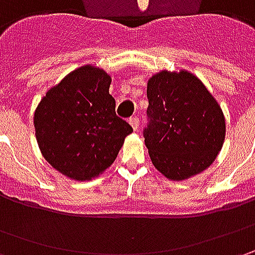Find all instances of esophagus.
<instances>
[{
  "label": "esophagus",
  "mask_w": 255,
  "mask_h": 255,
  "mask_svg": "<svg viewBox=\"0 0 255 255\" xmlns=\"http://www.w3.org/2000/svg\"><path fill=\"white\" fill-rule=\"evenodd\" d=\"M129 123H130V126H132L133 129L136 130V129L139 128V118H137V116H132V118L129 119Z\"/></svg>",
  "instance_id": "1"
}]
</instances>
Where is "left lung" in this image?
Here are the masks:
<instances>
[{
	"label": "left lung",
	"mask_w": 255,
	"mask_h": 255,
	"mask_svg": "<svg viewBox=\"0 0 255 255\" xmlns=\"http://www.w3.org/2000/svg\"><path fill=\"white\" fill-rule=\"evenodd\" d=\"M144 143L154 167L170 180H186L216 160L226 137L217 101L187 71L153 75L147 82Z\"/></svg>",
	"instance_id": "1"
}]
</instances>
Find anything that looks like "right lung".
I'll return each instance as SVG.
<instances>
[{"mask_svg": "<svg viewBox=\"0 0 255 255\" xmlns=\"http://www.w3.org/2000/svg\"><path fill=\"white\" fill-rule=\"evenodd\" d=\"M111 82L103 69L81 66L51 88L35 111V136L42 156L69 179L99 176L133 132L116 116Z\"/></svg>", "mask_w": 255, "mask_h": 255, "instance_id": "right-lung-1", "label": "right lung"}]
</instances>
